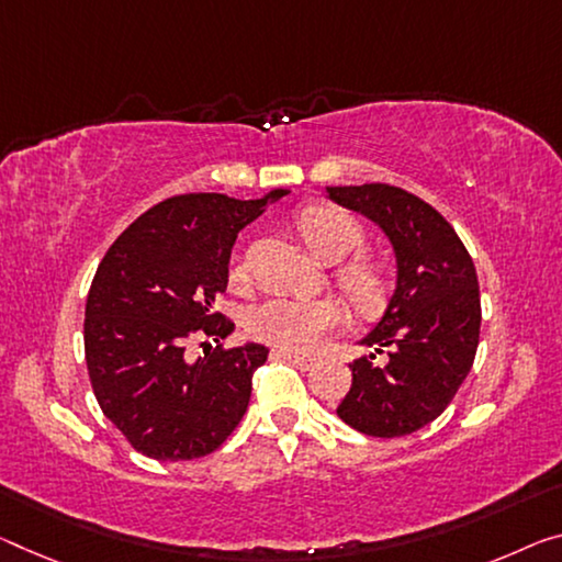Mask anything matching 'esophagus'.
Returning a JSON list of instances; mask_svg holds the SVG:
<instances>
[{
  "mask_svg": "<svg viewBox=\"0 0 562 562\" xmlns=\"http://www.w3.org/2000/svg\"><path fill=\"white\" fill-rule=\"evenodd\" d=\"M273 357H279V359H286V361H291L293 367L296 369H301V371H308L311 367H314V361L311 359H306V357H299V353H286V351H276Z\"/></svg>",
  "mask_w": 562,
  "mask_h": 562,
  "instance_id": "1",
  "label": "esophagus"
}]
</instances>
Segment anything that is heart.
<instances>
[{
    "label": "heart",
    "mask_w": 562,
    "mask_h": 562,
    "mask_svg": "<svg viewBox=\"0 0 562 562\" xmlns=\"http://www.w3.org/2000/svg\"><path fill=\"white\" fill-rule=\"evenodd\" d=\"M299 233L311 254L324 263H339L361 251L364 231L351 215L334 209H306L299 215ZM244 276V266H233V279ZM339 286L359 311H374L384 301V273L376 263L353 258L344 263ZM246 331L286 353H314L324 336L341 324V308L331 299L271 296L246 311Z\"/></svg>",
    "instance_id": "heart-1"
}]
</instances>
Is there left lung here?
Instances as JSON below:
<instances>
[{"mask_svg":"<svg viewBox=\"0 0 562 562\" xmlns=\"http://www.w3.org/2000/svg\"><path fill=\"white\" fill-rule=\"evenodd\" d=\"M326 195L390 238L396 281L382 318L353 359L336 414L361 435L404 437L435 422L470 374L480 341V286L454 228L429 203L386 183L329 186ZM387 349L384 366L374 362Z\"/></svg>","mask_w":562,"mask_h":562,"instance_id":"8db88e82","label":"left lung"}]
</instances>
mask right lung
Returning a JSON list of instances; mask_svg holds the SVG:
<instances>
[{
  "label": "right lung",
  "instance_id": "add662e5",
  "mask_svg": "<svg viewBox=\"0 0 562 562\" xmlns=\"http://www.w3.org/2000/svg\"><path fill=\"white\" fill-rule=\"evenodd\" d=\"M168 198L123 231L94 273L85 306V359L105 417L153 460H195L226 442L248 409L261 344L186 359L195 334L236 329L213 311L228 286L238 233L286 195Z\"/></svg>",
  "mask_w": 562,
  "mask_h": 562
}]
</instances>
